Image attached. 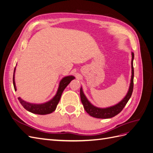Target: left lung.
<instances>
[{
    "mask_svg": "<svg viewBox=\"0 0 153 153\" xmlns=\"http://www.w3.org/2000/svg\"><path fill=\"white\" fill-rule=\"evenodd\" d=\"M132 59H131V78L130 85H129V90L126 96L117 105H114L110 107L107 108H98L92 105L89 100L86 98V96L84 94L82 91V88H80V98L81 101L84 106V108L86 112L89 114L91 116L99 119H108L112 118L115 115L119 114L123 110L125 105L128 103V100L131 98L133 90V77H134V69L133 66V61L134 59V53H131Z\"/></svg>",
    "mask_w": 153,
    "mask_h": 153,
    "instance_id": "left-lung-1",
    "label": "left lung"
}]
</instances>
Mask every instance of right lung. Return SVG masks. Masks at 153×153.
Listing matches in <instances>:
<instances>
[{
  "label": "right lung",
  "instance_id": "1",
  "mask_svg": "<svg viewBox=\"0 0 153 153\" xmlns=\"http://www.w3.org/2000/svg\"><path fill=\"white\" fill-rule=\"evenodd\" d=\"M15 70H14V73H15ZM74 78H75L73 76H68L63 78L61 80V82H60L59 86L56 94H55V96L52 100L48 101V102L41 104H34L27 102V101L21 99L20 97L18 99L19 100L21 105L24 106V108L31 113L39 115H46L52 113L57 108V106L59 102L60 99H61L63 91L65 89V88L67 87V85L71 82L72 80L74 79ZM13 85L14 88H15V90L16 91L15 82V74H14L13 75Z\"/></svg>",
  "mask_w": 153,
  "mask_h": 153
}]
</instances>
